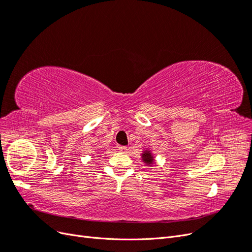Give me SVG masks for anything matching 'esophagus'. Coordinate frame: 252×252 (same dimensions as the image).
<instances>
[{"mask_svg":"<svg viewBox=\"0 0 252 252\" xmlns=\"http://www.w3.org/2000/svg\"><path fill=\"white\" fill-rule=\"evenodd\" d=\"M118 148H119V150L122 151V152H125V151L127 150V147H126V146H119Z\"/></svg>","mask_w":252,"mask_h":252,"instance_id":"obj_1","label":"esophagus"}]
</instances>
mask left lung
Masks as SVG:
<instances>
[{"instance_id": "8db88e82", "label": "left lung", "mask_w": 252, "mask_h": 252, "mask_svg": "<svg viewBox=\"0 0 252 252\" xmlns=\"http://www.w3.org/2000/svg\"><path fill=\"white\" fill-rule=\"evenodd\" d=\"M143 157V161L146 164H152L154 163V157L151 156V154L149 151H144V154L142 155Z\"/></svg>"}]
</instances>
